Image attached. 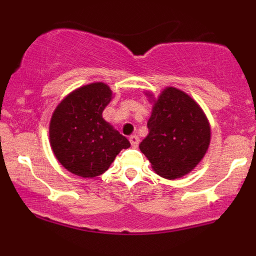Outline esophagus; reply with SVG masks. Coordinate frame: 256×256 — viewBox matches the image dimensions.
Returning <instances> with one entry per match:
<instances>
[{
    "label": "esophagus",
    "mask_w": 256,
    "mask_h": 256,
    "mask_svg": "<svg viewBox=\"0 0 256 256\" xmlns=\"http://www.w3.org/2000/svg\"><path fill=\"white\" fill-rule=\"evenodd\" d=\"M130 143L132 146H138V144H140V137L136 136V134H132L130 137Z\"/></svg>",
    "instance_id": "1"
}]
</instances>
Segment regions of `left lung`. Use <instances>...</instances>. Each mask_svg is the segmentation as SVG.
I'll return each instance as SVG.
<instances>
[{
	"instance_id": "1",
	"label": "left lung",
	"mask_w": 256,
	"mask_h": 256,
	"mask_svg": "<svg viewBox=\"0 0 256 256\" xmlns=\"http://www.w3.org/2000/svg\"><path fill=\"white\" fill-rule=\"evenodd\" d=\"M152 104L149 134L140 149L160 177L177 179L201 162L210 143V124L192 96L167 86L156 98L146 91Z\"/></svg>"
}]
</instances>
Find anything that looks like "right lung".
Listing matches in <instances>:
<instances>
[{"mask_svg":"<svg viewBox=\"0 0 256 256\" xmlns=\"http://www.w3.org/2000/svg\"><path fill=\"white\" fill-rule=\"evenodd\" d=\"M112 98L110 88L96 82L73 90L52 112L49 122L52 150L73 174L98 177L110 168L120 150L131 146L102 116Z\"/></svg>","mask_w":256,"mask_h":256,"instance_id":"add662e5","label":"right lung"}]
</instances>
